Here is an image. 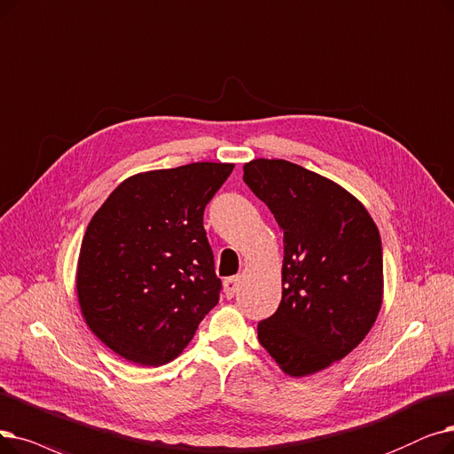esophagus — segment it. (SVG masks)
Masks as SVG:
<instances>
[{
	"mask_svg": "<svg viewBox=\"0 0 454 454\" xmlns=\"http://www.w3.org/2000/svg\"><path fill=\"white\" fill-rule=\"evenodd\" d=\"M239 289V276H231V278L224 280V294L226 299H231Z\"/></svg>",
	"mask_w": 454,
	"mask_h": 454,
	"instance_id": "34e87169",
	"label": "esophagus"
}]
</instances>
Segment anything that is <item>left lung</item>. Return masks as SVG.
Here are the masks:
<instances>
[{
  "label": "left lung",
  "instance_id": "8db88e82",
  "mask_svg": "<svg viewBox=\"0 0 454 454\" xmlns=\"http://www.w3.org/2000/svg\"><path fill=\"white\" fill-rule=\"evenodd\" d=\"M243 180L284 231L282 302L258 340L289 377L326 369L362 343L382 306V243L358 199L286 160H254Z\"/></svg>",
  "mask_w": 454,
  "mask_h": 454
}]
</instances>
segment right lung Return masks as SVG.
Listing matches in <instances>:
<instances>
[{
    "label": "right lung",
    "mask_w": 454,
    "mask_h": 454,
    "mask_svg": "<svg viewBox=\"0 0 454 454\" xmlns=\"http://www.w3.org/2000/svg\"><path fill=\"white\" fill-rule=\"evenodd\" d=\"M231 170L191 163L135 174L94 213L77 260V299L94 336L118 356L168 364L219 302L204 209Z\"/></svg>",
    "instance_id": "1"
}]
</instances>
